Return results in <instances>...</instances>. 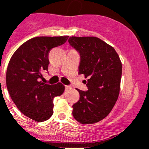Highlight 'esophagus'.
Segmentation results:
<instances>
[{
    "instance_id": "1",
    "label": "esophagus",
    "mask_w": 149,
    "mask_h": 149,
    "mask_svg": "<svg viewBox=\"0 0 149 149\" xmlns=\"http://www.w3.org/2000/svg\"><path fill=\"white\" fill-rule=\"evenodd\" d=\"M65 90H68V89H71V87H70V86H67V85H65Z\"/></svg>"
}]
</instances>
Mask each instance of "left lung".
I'll list each match as a JSON object with an SVG mask.
<instances>
[{"label": "left lung", "mask_w": 149, "mask_h": 149, "mask_svg": "<svg viewBox=\"0 0 149 149\" xmlns=\"http://www.w3.org/2000/svg\"><path fill=\"white\" fill-rule=\"evenodd\" d=\"M70 45L81 56L80 74L87 78L88 90H77L80 99L72 105L81 124H95L112 110L120 92L122 64L114 47L96 37H70Z\"/></svg>", "instance_id": "8db88e82"}]
</instances>
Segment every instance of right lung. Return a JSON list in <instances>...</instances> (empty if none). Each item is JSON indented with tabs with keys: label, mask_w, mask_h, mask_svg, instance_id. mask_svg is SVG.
I'll return each mask as SVG.
<instances>
[{
	"label": "right lung",
	"mask_w": 149,
	"mask_h": 149,
	"mask_svg": "<svg viewBox=\"0 0 149 149\" xmlns=\"http://www.w3.org/2000/svg\"><path fill=\"white\" fill-rule=\"evenodd\" d=\"M68 36L36 37L22 44L7 66L6 83L11 99L22 114L43 122L53 113V98L65 90L62 84H48L40 79L49 65L50 49L65 44Z\"/></svg>",
	"instance_id": "obj_1"
}]
</instances>
